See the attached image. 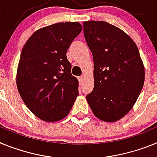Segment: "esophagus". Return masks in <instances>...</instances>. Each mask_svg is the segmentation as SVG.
Here are the masks:
<instances>
[{
  "mask_svg": "<svg viewBox=\"0 0 157 157\" xmlns=\"http://www.w3.org/2000/svg\"><path fill=\"white\" fill-rule=\"evenodd\" d=\"M78 80L80 84H82L83 81H84V77L83 76H80V77H78Z\"/></svg>",
  "mask_w": 157,
  "mask_h": 157,
  "instance_id": "34e87169",
  "label": "esophagus"
}]
</instances>
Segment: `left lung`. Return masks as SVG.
Listing matches in <instances>:
<instances>
[{"label": "left lung", "instance_id": "obj_1", "mask_svg": "<svg viewBox=\"0 0 157 157\" xmlns=\"http://www.w3.org/2000/svg\"><path fill=\"white\" fill-rule=\"evenodd\" d=\"M83 25L94 62V88L87 101L99 119L116 122L131 110L144 85L138 48L127 34L107 22L92 20Z\"/></svg>", "mask_w": 157, "mask_h": 157}]
</instances>
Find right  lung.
Listing matches in <instances>:
<instances>
[{
  "mask_svg": "<svg viewBox=\"0 0 157 157\" xmlns=\"http://www.w3.org/2000/svg\"><path fill=\"white\" fill-rule=\"evenodd\" d=\"M81 30L78 22L52 24L37 30L23 47L16 85L28 108L45 122L65 118L79 95L66 52Z\"/></svg>",
  "mask_w": 157,
  "mask_h": 157,
  "instance_id": "add662e5",
  "label": "right lung"
}]
</instances>
